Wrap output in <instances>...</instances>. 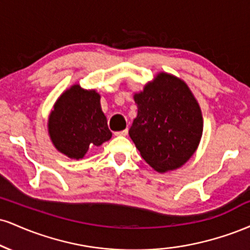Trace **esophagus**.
<instances>
[{
  "instance_id": "1",
  "label": "esophagus",
  "mask_w": 250,
  "mask_h": 250,
  "mask_svg": "<svg viewBox=\"0 0 250 250\" xmlns=\"http://www.w3.org/2000/svg\"><path fill=\"white\" fill-rule=\"evenodd\" d=\"M127 134H128V129H125V130H121V131H116L115 133L116 136H125Z\"/></svg>"
}]
</instances>
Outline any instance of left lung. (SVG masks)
<instances>
[{"instance_id": "8db88e82", "label": "left lung", "mask_w": 250, "mask_h": 250, "mask_svg": "<svg viewBox=\"0 0 250 250\" xmlns=\"http://www.w3.org/2000/svg\"><path fill=\"white\" fill-rule=\"evenodd\" d=\"M134 100L137 116L129 135L143 160L160 173L185 165L203 130L200 105L188 85L176 76L160 73Z\"/></svg>"}]
</instances>
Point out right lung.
I'll return each instance as SVG.
<instances>
[{"mask_svg":"<svg viewBox=\"0 0 250 250\" xmlns=\"http://www.w3.org/2000/svg\"><path fill=\"white\" fill-rule=\"evenodd\" d=\"M99 93L74 84L59 97L48 121L50 140L60 153L80 160L90 147L111 137Z\"/></svg>","mask_w":250,"mask_h":250,"instance_id":"right-lung-1","label":"right lung"}]
</instances>
